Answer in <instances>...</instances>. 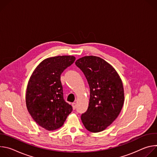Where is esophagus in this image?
I'll return each mask as SVG.
<instances>
[{"label":"esophagus","instance_id":"1","mask_svg":"<svg viewBox=\"0 0 157 157\" xmlns=\"http://www.w3.org/2000/svg\"><path fill=\"white\" fill-rule=\"evenodd\" d=\"M72 106H73V110H75L76 108V103H75V102H73V103L72 104Z\"/></svg>","mask_w":157,"mask_h":157}]
</instances>
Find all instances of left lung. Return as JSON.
<instances>
[{"label":"left lung","instance_id":"obj_1","mask_svg":"<svg viewBox=\"0 0 157 157\" xmlns=\"http://www.w3.org/2000/svg\"><path fill=\"white\" fill-rule=\"evenodd\" d=\"M75 64L90 88L89 106L82 114L81 121L89 132H101L116 119L122 110L124 102L122 80L113 67L99 57L84 56Z\"/></svg>","mask_w":157,"mask_h":157}]
</instances>
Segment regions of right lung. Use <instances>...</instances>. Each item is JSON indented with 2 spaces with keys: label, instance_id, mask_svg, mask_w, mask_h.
Wrapping results in <instances>:
<instances>
[{
  "label": "right lung",
  "instance_id": "right-lung-1",
  "mask_svg": "<svg viewBox=\"0 0 157 157\" xmlns=\"http://www.w3.org/2000/svg\"><path fill=\"white\" fill-rule=\"evenodd\" d=\"M73 56H58L41 61L27 85L26 105L33 119L48 130L60 128L73 107L63 98L61 75L75 61Z\"/></svg>",
  "mask_w": 157,
  "mask_h": 157
}]
</instances>
